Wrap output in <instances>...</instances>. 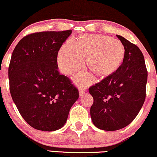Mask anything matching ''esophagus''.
Masks as SVG:
<instances>
[{"instance_id":"esophagus-1","label":"esophagus","mask_w":157,"mask_h":157,"mask_svg":"<svg viewBox=\"0 0 157 157\" xmlns=\"http://www.w3.org/2000/svg\"><path fill=\"white\" fill-rule=\"evenodd\" d=\"M79 92H80V96H82V95L84 94V93L85 92V88H82V87H80L79 88Z\"/></svg>"}]
</instances>
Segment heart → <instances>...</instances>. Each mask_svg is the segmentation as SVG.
I'll return each mask as SVG.
<instances>
[{
  "mask_svg": "<svg viewBox=\"0 0 157 157\" xmlns=\"http://www.w3.org/2000/svg\"><path fill=\"white\" fill-rule=\"evenodd\" d=\"M83 56H88V65L91 70L100 76H106L120 67L124 57V47L121 41L103 35H84L78 41L69 39L59 51L57 64L61 72L71 75L84 64ZM79 85H86L93 81L87 73L75 77Z\"/></svg>",
  "mask_w": 157,
  "mask_h": 157,
  "instance_id": "1",
  "label": "heart"
}]
</instances>
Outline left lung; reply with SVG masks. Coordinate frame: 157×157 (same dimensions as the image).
Wrapping results in <instances>:
<instances>
[{"instance_id":"1","label":"left lung","mask_w":157,"mask_h":157,"mask_svg":"<svg viewBox=\"0 0 157 157\" xmlns=\"http://www.w3.org/2000/svg\"><path fill=\"white\" fill-rule=\"evenodd\" d=\"M117 37L124 47L122 64L88 90L93 98L90 107L93 123L107 131L124 128L136 117L146 98L148 77L139 48L120 35Z\"/></svg>"}]
</instances>
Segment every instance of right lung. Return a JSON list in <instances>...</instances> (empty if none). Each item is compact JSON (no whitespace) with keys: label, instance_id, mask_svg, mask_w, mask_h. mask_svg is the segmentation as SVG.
<instances>
[{"label":"right lung","instance_id":"add662e5","mask_svg":"<svg viewBox=\"0 0 157 157\" xmlns=\"http://www.w3.org/2000/svg\"><path fill=\"white\" fill-rule=\"evenodd\" d=\"M72 30L26 35L18 43L9 67V89L18 110L31 127L54 131L64 125L79 98L70 79L58 71L57 56Z\"/></svg>","mask_w":157,"mask_h":157}]
</instances>
